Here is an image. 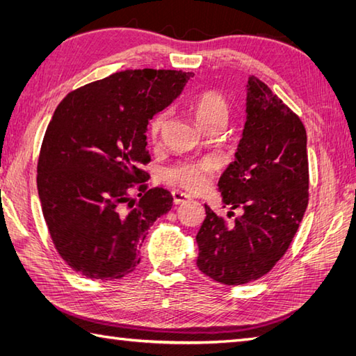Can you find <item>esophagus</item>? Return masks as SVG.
<instances>
[{
	"mask_svg": "<svg viewBox=\"0 0 356 356\" xmlns=\"http://www.w3.org/2000/svg\"><path fill=\"white\" fill-rule=\"evenodd\" d=\"M171 194H172V200H174V203H176V205H182V203L191 200L190 195L182 193V191H179V190H174Z\"/></svg>",
	"mask_w": 356,
	"mask_h": 356,
	"instance_id": "esophagus-1",
	"label": "esophagus"
}]
</instances>
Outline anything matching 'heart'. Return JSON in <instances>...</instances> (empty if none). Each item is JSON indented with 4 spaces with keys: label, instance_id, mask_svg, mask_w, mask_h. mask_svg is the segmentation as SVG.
Segmentation results:
<instances>
[{
    "label": "heart",
    "instance_id": "heart-1",
    "mask_svg": "<svg viewBox=\"0 0 356 356\" xmlns=\"http://www.w3.org/2000/svg\"><path fill=\"white\" fill-rule=\"evenodd\" d=\"M190 111L199 127L208 131L209 128L216 125L226 124L229 115V105L223 95L214 92V90H207V92L199 93L191 101ZM166 122H168V115L166 113H157L153 120H151L149 134L153 142L161 139ZM216 170L217 163L213 159H202V161L180 162L171 166L166 171L165 177L170 184L184 188L188 193H200L208 186Z\"/></svg>",
    "mask_w": 356,
    "mask_h": 356
}]
</instances>
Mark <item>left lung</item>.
<instances>
[{
	"mask_svg": "<svg viewBox=\"0 0 356 356\" xmlns=\"http://www.w3.org/2000/svg\"><path fill=\"white\" fill-rule=\"evenodd\" d=\"M306 143L300 118L264 82L249 76L236 161L218 180L225 207L241 208L243 214L228 223L205 205L195 237L203 274L222 284H246L284 255L309 202Z\"/></svg>",
	"mask_w": 356,
	"mask_h": 356,
	"instance_id": "obj_1",
	"label": "left lung"
}]
</instances>
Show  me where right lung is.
Masks as SVG:
<instances>
[{"label": "right lung", "mask_w": 356, "mask_h": 356, "mask_svg": "<svg viewBox=\"0 0 356 356\" xmlns=\"http://www.w3.org/2000/svg\"><path fill=\"white\" fill-rule=\"evenodd\" d=\"M193 76L118 72L69 93L53 113L38 159V194L53 245L81 275L107 282L130 274L149 226L171 209V193L148 188L140 168L149 162L147 125Z\"/></svg>", "instance_id": "obj_1"}]
</instances>
